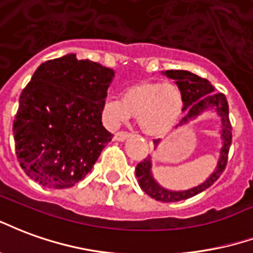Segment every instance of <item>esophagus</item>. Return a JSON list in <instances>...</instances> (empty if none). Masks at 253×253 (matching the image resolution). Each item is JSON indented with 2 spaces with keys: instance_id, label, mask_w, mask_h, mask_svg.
I'll return each instance as SVG.
<instances>
[{
  "instance_id": "1",
  "label": "esophagus",
  "mask_w": 253,
  "mask_h": 253,
  "mask_svg": "<svg viewBox=\"0 0 253 253\" xmlns=\"http://www.w3.org/2000/svg\"><path fill=\"white\" fill-rule=\"evenodd\" d=\"M129 137H130V133H128V132H124V130L117 132V133L114 134V139L117 140V141H124V140L129 139Z\"/></svg>"
}]
</instances>
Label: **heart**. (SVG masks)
Masks as SVG:
<instances>
[{
  "label": "heart",
  "instance_id": "b5f03b06",
  "mask_svg": "<svg viewBox=\"0 0 253 253\" xmlns=\"http://www.w3.org/2000/svg\"><path fill=\"white\" fill-rule=\"evenodd\" d=\"M183 105V93L176 84L140 81L125 88L123 98L105 99L102 113L112 126L129 117H137V125L143 133L160 137L178 124Z\"/></svg>",
  "mask_w": 253,
  "mask_h": 253
}]
</instances>
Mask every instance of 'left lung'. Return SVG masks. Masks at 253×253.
<instances>
[{
    "label": "left lung",
    "instance_id": "8db88e82",
    "mask_svg": "<svg viewBox=\"0 0 253 253\" xmlns=\"http://www.w3.org/2000/svg\"><path fill=\"white\" fill-rule=\"evenodd\" d=\"M166 77L174 79L175 84L182 88L183 93V112L186 116L180 120L179 125H185L190 120L200 116L204 110L214 109V112L221 119V137H222V148H221L220 159L217 163L214 172L210 175L208 179L200 186H195L193 189L183 190V191H171L167 190L154 179L152 175V160L151 156L145 158L136 166V176L139 180L140 187L145 194L151 198L162 202H178V201L187 200L194 195L200 194L201 191L209 189L210 186L218 179L224 172L226 163H228V154H229L230 144H232V125L229 121V105L222 93H214V87L208 79L201 78L195 74L185 71V70H167L163 73ZM176 125V126H179ZM159 140H155V144L158 145Z\"/></svg>",
    "mask_w": 253,
    "mask_h": 253
}]
</instances>
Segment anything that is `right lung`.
<instances>
[{
    "mask_svg": "<svg viewBox=\"0 0 253 253\" xmlns=\"http://www.w3.org/2000/svg\"><path fill=\"white\" fill-rule=\"evenodd\" d=\"M112 68L75 53L38 67L13 121L18 163L48 189H67L91 171L113 134L102 125Z\"/></svg>",
    "mask_w": 253,
    "mask_h": 253,
    "instance_id": "right-lung-1",
    "label": "right lung"
}]
</instances>
